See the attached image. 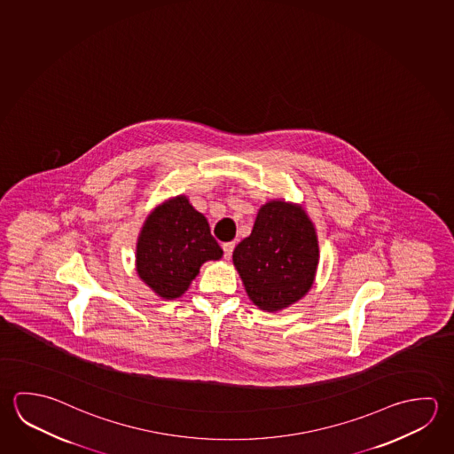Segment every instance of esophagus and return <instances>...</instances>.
Returning a JSON list of instances; mask_svg holds the SVG:
<instances>
[{"instance_id": "obj_1", "label": "esophagus", "mask_w": 454, "mask_h": 454, "mask_svg": "<svg viewBox=\"0 0 454 454\" xmlns=\"http://www.w3.org/2000/svg\"><path fill=\"white\" fill-rule=\"evenodd\" d=\"M234 247H236V244H234V242H224L223 252L224 258H226V260H230L231 254H232V250H234Z\"/></svg>"}]
</instances>
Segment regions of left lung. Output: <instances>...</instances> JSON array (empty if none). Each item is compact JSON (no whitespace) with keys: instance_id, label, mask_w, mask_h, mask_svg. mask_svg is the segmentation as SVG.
Returning a JSON list of instances; mask_svg holds the SVG:
<instances>
[{"instance_id":"8db88e82","label":"left lung","mask_w":454,"mask_h":454,"mask_svg":"<svg viewBox=\"0 0 454 454\" xmlns=\"http://www.w3.org/2000/svg\"><path fill=\"white\" fill-rule=\"evenodd\" d=\"M318 240L301 204H262L254 230L239 242L232 262L258 309L278 312L304 298L317 272Z\"/></svg>"}]
</instances>
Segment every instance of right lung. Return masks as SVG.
Returning <instances> with one entry per match:
<instances>
[{"mask_svg": "<svg viewBox=\"0 0 454 454\" xmlns=\"http://www.w3.org/2000/svg\"><path fill=\"white\" fill-rule=\"evenodd\" d=\"M223 256L207 218L184 194L160 202L146 216L137 239L136 270L162 300H176L190 288L200 266Z\"/></svg>", "mask_w": 454, "mask_h": 454, "instance_id": "add662e5", "label": "right lung"}]
</instances>
